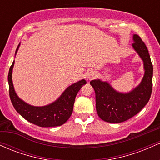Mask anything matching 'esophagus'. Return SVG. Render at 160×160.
Returning <instances> with one entry per match:
<instances>
[{"mask_svg":"<svg viewBox=\"0 0 160 160\" xmlns=\"http://www.w3.org/2000/svg\"><path fill=\"white\" fill-rule=\"evenodd\" d=\"M95 77H96V74H95L94 71H89V72L87 73V74H86V78H87V80L94 79Z\"/></svg>","mask_w":160,"mask_h":160,"instance_id":"1","label":"esophagus"}]
</instances>
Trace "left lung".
I'll use <instances>...</instances> for the list:
<instances>
[{"label":"left lung","mask_w":160,"mask_h":160,"mask_svg":"<svg viewBox=\"0 0 160 160\" xmlns=\"http://www.w3.org/2000/svg\"><path fill=\"white\" fill-rule=\"evenodd\" d=\"M133 49L144 62V75L141 83L127 93L116 91L108 82L94 80L90 82L95 92L98 117L108 122L119 123L132 118L149 102L153 86V65L148 49L141 38L133 35Z\"/></svg>","instance_id":"obj_1"}]
</instances>
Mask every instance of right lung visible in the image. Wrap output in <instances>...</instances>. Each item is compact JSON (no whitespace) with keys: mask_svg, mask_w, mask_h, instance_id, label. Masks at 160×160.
Masks as SVG:
<instances>
[{"mask_svg":"<svg viewBox=\"0 0 160 160\" xmlns=\"http://www.w3.org/2000/svg\"><path fill=\"white\" fill-rule=\"evenodd\" d=\"M19 47V44L16 54ZM13 65L14 61L9 70L8 82L10 98L16 111L28 122L40 127H53L65 123L72 113L76 95L82 86L86 83V80H81L68 86L61 96L52 103L42 107H35L25 103L16 95L12 80Z\"/></svg>","mask_w":160,"mask_h":160,"instance_id":"add662e5","label":"right lung"}]
</instances>
